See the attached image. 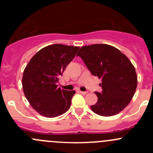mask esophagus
<instances>
[{"label": "esophagus", "mask_w": 153, "mask_h": 153, "mask_svg": "<svg viewBox=\"0 0 153 153\" xmlns=\"http://www.w3.org/2000/svg\"><path fill=\"white\" fill-rule=\"evenodd\" d=\"M78 92H80L81 94H83V95H86V94H87V92H84V91H81V90L78 91Z\"/></svg>", "instance_id": "obj_1"}]
</instances>
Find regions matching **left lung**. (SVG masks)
Returning <instances> with one entry per match:
<instances>
[{"mask_svg":"<svg viewBox=\"0 0 153 153\" xmlns=\"http://www.w3.org/2000/svg\"><path fill=\"white\" fill-rule=\"evenodd\" d=\"M76 56L81 57L91 74L102 81L99 84L102 92H95L98 101L91 109L101 116L121 112L132 100L138 84L135 67L127 57L107 44L84 46Z\"/></svg>","mask_w":153,"mask_h":153,"instance_id":"8db88e82","label":"left lung"}]
</instances>
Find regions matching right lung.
<instances>
[{
    "mask_svg": "<svg viewBox=\"0 0 153 153\" xmlns=\"http://www.w3.org/2000/svg\"><path fill=\"white\" fill-rule=\"evenodd\" d=\"M78 49L62 44L47 46L38 51L26 67L22 78L24 95L40 115L55 118L70 107L75 91L61 89L57 83Z\"/></svg>",
    "mask_w": 153,
    "mask_h": 153,
    "instance_id": "right-lung-1",
    "label": "right lung"
}]
</instances>
